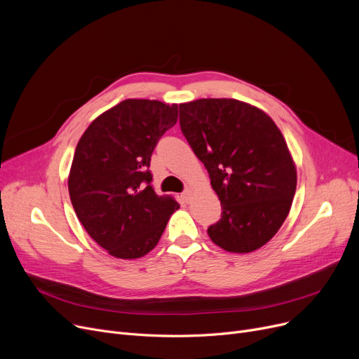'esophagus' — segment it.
<instances>
[{
  "label": "esophagus",
  "mask_w": 359,
  "mask_h": 359,
  "mask_svg": "<svg viewBox=\"0 0 359 359\" xmlns=\"http://www.w3.org/2000/svg\"><path fill=\"white\" fill-rule=\"evenodd\" d=\"M190 196H192V194H190V190H189V189H186L184 192L182 194V199H183L186 203H189V202H190Z\"/></svg>",
  "instance_id": "34e87169"
}]
</instances>
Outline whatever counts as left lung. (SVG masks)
I'll list each match as a JSON object with an SVG mask.
<instances>
[{"instance_id": "1", "label": "left lung", "mask_w": 359, "mask_h": 359, "mask_svg": "<svg viewBox=\"0 0 359 359\" xmlns=\"http://www.w3.org/2000/svg\"><path fill=\"white\" fill-rule=\"evenodd\" d=\"M179 108L180 130L222 206L208 235L229 252L258 250L287 218L296 192V167L283 134L266 112L236 100Z\"/></svg>"}]
</instances>
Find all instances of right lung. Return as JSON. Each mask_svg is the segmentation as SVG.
<instances>
[{"instance_id": "right-lung-1", "label": "right lung", "mask_w": 359, "mask_h": 359, "mask_svg": "<svg viewBox=\"0 0 359 359\" xmlns=\"http://www.w3.org/2000/svg\"><path fill=\"white\" fill-rule=\"evenodd\" d=\"M177 105L126 100L100 115L81 137L69 175L76 217L104 250L138 258L158 243L179 203L151 186V154L177 123Z\"/></svg>"}]
</instances>
